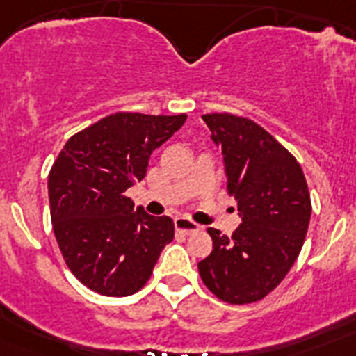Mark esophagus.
<instances>
[{
  "label": "esophagus",
  "mask_w": 356,
  "mask_h": 356,
  "mask_svg": "<svg viewBox=\"0 0 356 356\" xmlns=\"http://www.w3.org/2000/svg\"><path fill=\"white\" fill-rule=\"evenodd\" d=\"M175 226L178 232H184L185 235H193L201 229V226L197 225V222L191 221V219H187V217H176Z\"/></svg>",
  "instance_id": "obj_1"
}]
</instances>
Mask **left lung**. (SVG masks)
I'll list each match as a JSON object with an SVG mask.
<instances>
[{"mask_svg": "<svg viewBox=\"0 0 356 356\" xmlns=\"http://www.w3.org/2000/svg\"><path fill=\"white\" fill-rule=\"evenodd\" d=\"M203 121L222 151L242 222L229 238L207 229L213 250L197 269L221 301L254 303L278 287L303 248L312 213L307 180L294 155L251 119L207 114Z\"/></svg>", "mask_w": 356, "mask_h": 356, "instance_id": "1", "label": "left lung"}]
</instances>
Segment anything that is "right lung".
<instances>
[{"label": "right lung", "mask_w": 356, "mask_h": 356, "mask_svg": "<svg viewBox=\"0 0 356 356\" xmlns=\"http://www.w3.org/2000/svg\"><path fill=\"white\" fill-rule=\"evenodd\" d=\"M185 119L110 114L72 135L56 156L48 178L53 232L71 273L90 291L114 298L140 291L175 237L171 217L135 210L124 193Z\"/></svg>", "instance_id": "add662e5"}]
</instances>
